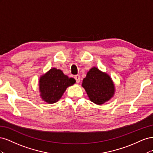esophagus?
I'll return each instance as SVG.
<instances>
[{"mask_svg":"<svg viewBox=\"0 0 153 153\" xmlns=\"http://www.w3.org/2000/svg\"><path fill=\"white\" fill-rule=\"evenodd\" d=\"M75 79L76 80V82L78 84V83L80 82V75H75Z\"/></svg>","mask_w":153,"mask_h":153,"instance_id":"34e87169","label":"esophagus"}]
</instances>
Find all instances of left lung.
<instances>
[{"label":"left lung","mask_w":153,"mask_h":153,"mask_svg":"<svg viewBox=\"0 0 153 153\" xmlns=\"http://www.w3.org/2000/svg\"><path fill=\"white\" fill-rule=\"evenodd\" d=\"M82 86L84 88L90 100L97 105H102L112 98L115 87L112 78L105 73L92 68L84 78Z\"/></svg>","instance_id":"1"}]
</instances>
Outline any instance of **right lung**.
<instances>
[{
	"label": "right lung",
	"mask_w": 153,
	"mask_h": 153,
	"mask_svg": "<svg viewBox=\"0 0 153 153\" xmlns=\"http://www.w3.org/2000/svg\"><path fill=\"white\" fill-rule=\"evenodd\" d=\"M75 82L76 80L73 78H69L61 69L52 68L40 77V96L48 103H56L61 98L67 87L73 85Z\"/></svg>",
	"instance_id": "add662e5"
}]
</instances>
